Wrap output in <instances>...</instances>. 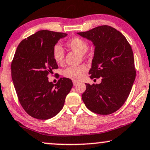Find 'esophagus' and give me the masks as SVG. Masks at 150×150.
<instances>
[{
	"label": "esophagus",
	"instance_id": "34e87169",
	"mask_svg": "<svg viewBox=\"0 0 150 150\" xmlns=\"http://www.w3.org/2000/svg\"><path fill=\"white\" fill-rule=\"evenodd\" d=\"M79 84V83L78 82H76V81H73V85L74 86H77V85Z\"/></svg>",
	"mask_w": 150,
	"mask_h": 150
}]
</instances>
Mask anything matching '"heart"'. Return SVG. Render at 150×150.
Listing matches in <instances>:
<instances>
[{
    "instance_id": "heart-1",
    "label": "heart",
    "mask_w": 150,
    "mask_h": 150,
    "mask_svg": "<svg viewBox=\"0 0 150 150\" xmlns=\"http://www.w3.org/2000/svg\"><path fill=\"white\" fill-rule=\"evenodd\" d=\"M68 47L76 51L81 54H84L87 52L89 48L88 42L83 39L80 38H74L69 40L67 43ZM53 58L55 62L61 64L64 60V51L60 45H55L53 49ZM87 68L84 65L69 67L63 70V76L66 78L71 80L78 81H81L84 77Z\"/></svg>"
}]
</instances>
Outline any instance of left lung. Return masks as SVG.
<instances>
[{"mask_svg":"<svg viewBox=\"0 0 150 150\" xmlns=\"http://www.w3.org/2000/svg\"><path fill=\"white\" fill-rule=\"evenodd\" d=\"M77 34L90 40L95 47L90 79L102 77L99 84L86 83L83 101L92 112L111 114L126 101L136 79L132 47L121 33L108 25Z\"/></svg>","mask_w":150,"mask_h":150,"instance_id":"left-lung-1","label":"left lung"}]
</instances>
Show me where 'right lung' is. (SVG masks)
Instances as JSON below:
<instances>
[{"label":"right lung","mask_w":150,"mask_h":150,"mask_svg":"<svg viewBox=\"0 0 150 150\" xmlns=\"http://www.w3.org/2000/svg\"><path fill=\"white\" fill-rule=\"evenodd\" d=\"M67 34L47 30L37 32L18 44L11 64L12 79L20 103L29 115L39 120L54 117L63 108L73 83L60 78L56 84L48 75L58 69L53 49Z\"/></svg>","instance_id":"1"}]
</instances>
